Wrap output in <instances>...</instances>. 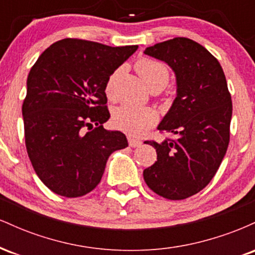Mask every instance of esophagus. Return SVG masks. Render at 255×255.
<instances>
[{
    "mask_svg": "<svg viewBox=\"0 0 255 255\" xmlns=\"http://www.w3.org/2000/svg\"><path fill=\"white\" fill-rule=\"evenodd\" d=\"M128 144H129L130 147H139V146L141 145L142 142L140 141V140H137V139H134V137H131V136H128Z\"/></svg>",
    "mask_w": 255,
    "mask_h": 255,
    "instance_id": "esophagus-1",
    "label": "esophagus"
}]
</instances>
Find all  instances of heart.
Segmentation results:
<instances>
[{
  "mask_svg": "<svg viewBox=\"0 0 255 255\" xmlns=\"http://www.w3.org/2000/svg\"><path fill=\"white\" fill-rule=\"evenodd\" d=\"M136 72L151 90H162L169 81V69L162 61L154 58H140L135 64ZM120 69L115 71L108 78L105 84V93L108 98H115L116 80ZM113 125L120 130L131 136H140L146 130L153 127L157 122V114L151 108H140L133 105H120L113 111L111 116Z\"/></svg>",
  "mask_w": 255,
  "mask_h": 255,
  "instance_id": "b5f03b06",
  "label": "heart"
}]
</instances>
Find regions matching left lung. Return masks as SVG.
<instances>
[{
    "instance_id": "8db88e82",
    "label": "left lung",
    "mask_w": 255,
    "mask_h": 255,
    "mask_svg": "<svg viewBox=\"0 0 255 255\" xmlns=\"http://www.w3.org/2000/svg\"><path fill=\"white\" fill-rule=\"evenodd\" d=\"M174 69L177 97L158 126L163 142L147 140L157 160L144 170L156 194L182 200L205 188L217 172L230 140L231 96L221 64L203 45L176 37L145 49Z\"/></svg>"
}]
</instances>
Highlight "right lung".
I'll return each instance as SVG.
<instances>
[{
  "mask_svg": "<svg viewBox=\"0 0 255 255\" xmlns=\"http://www.w3.org/2000/svg\"><path fill=\"white\" fill-rule=\"evenodd\" d=\"M136 49L64 38L31 68L22 103L26 150L38 177L56 194L90 193L110 154L128 146L124 133L103 128L110 118L105 84Z\"/></svg>",
  "mask_w": 255,
  "mask_h": 255,
  "instance_id": "add662e5",
  "label": "right lung"
}]
</instances>
